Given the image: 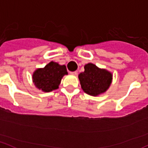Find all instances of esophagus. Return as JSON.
I'll return each instance as SVG.
<instances>
[{
	"instance_id": "1",
	"label": "esophagus",
	"mask_w": 148,
	"mask_h": 148,
	"mask_svg": "<svg viewBox=\"0 0 148 148\" xmlns=\"http://www.w3.org/2000/svg\"><path fill=\"white\" fill-rule=\"evenodd\" d=\"M70 74H71V75L77 76V71H71V72H70Z\"/></svg>"
}]
</instances>
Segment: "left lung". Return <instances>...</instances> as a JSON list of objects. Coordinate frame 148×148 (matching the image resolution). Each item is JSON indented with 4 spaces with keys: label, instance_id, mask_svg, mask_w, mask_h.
Listing matches in <instances>:
<instances>
[{
    "label": "left lung",
    "instance_id": "obj_1",
    "mask_svg": "<svg viewBox=\"0 0 148 148\" xmlns=\"http://www.w3.org/2000/svg\"><path fill=\"white\" fill-rule=\"evenodd\" d=\"M79 79L82 88L86 94L97 96L108 89L111 84L113 74L108 70L88 63L84 66V71L79 74Z\"/></svg>",
    "mask_w": 148,
    "mask_h": 148
}]
</instances>
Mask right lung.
Listing matches in <instances>:
<instances>
[{"label":"right lung","mask_w":148,"mask_h":148,"mask_svg":"<svg viewBox=\"0 0 148 148\" xmlns=\"http://www.w3.org/2000/svg\"><path fill=\"white\" fill-rule=\"evenodd\" d=\"M65 65L50 62L44 68H38L32 74V82L38 89L50 92L59 88L62 77L67 75Z\"/></svg>","instance_id":"add662e5"}]
</instances>
